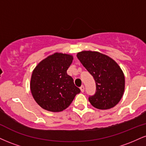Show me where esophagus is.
Segmentation results:
<instances>
[{
  "instance_id": "obj_1",
  "label": "esophagus",
  "mask_w": 146,
  "mask_h": 146,
  "mask_svg": "<svg viewBox=\"0 0 146 146\" xmlns=\"http://www.w3.org/2000/svg\"><path fill=\"white\" fill-rule=\"evenodd\" d=\"M80 90H81V92H82V93L84 91V86L83 85L82 86H81V87H80Z\"/></svg>"
}]
</instances>
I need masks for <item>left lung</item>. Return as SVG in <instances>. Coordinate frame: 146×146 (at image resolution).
<instances>
[{"instance_id":"8db88e82","label":"left lung","mask_w":146,"mask_h":146,"mask_svg":"<svg viewBox=\"0 0 146 146\" xmlns=\"http://www.w3.org/2000/svg\"><path fill=\"white\" fill-rule=\"evenodd\" d=\"M77 57L93 75L96 84L95 93L88 98L91 105L101 110L116 106L121 100L125 88L124 75L116 62L97 51H81Z\"/></svg>"}]
</instances>
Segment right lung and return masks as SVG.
I'll list each match as a JSON object with an SVG mask.
<instances>
[{
    "label": "right lung",
    "instance_id": "add662e5",
    "mask_svg": "<svg viewBox=\"0 0 146 146\" xmlns=\"http://www.w3.org/2000/svg\"><path fill=\"white\" fill-rule=\"evenodd\" d=\"M73 60L71 55L55 53L42 60L33 70L30 88L35 101L43 109L62 111L80 93L66 73Z\"/></svg>",
    "mask_w": 146,
    "mask_h": 146
}]
</instances>
